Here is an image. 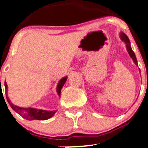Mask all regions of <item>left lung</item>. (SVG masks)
Wrapping results in <instances>:
<instances>
[{
    "instance_id": "left-lung-1",
    "label": "left lung",
    "mask_w": 148,
    "mask_h": 148,
    "mask_svg": "<svg viewBox=\"0 0 148 148\" xmlns=\"http://www.w3.org/2000/svg\"><path fill=\"white\" fill-rule=\"evenodd\" d=\"M120 39H121L122 41L124 42L125 44L126 45V49H127V51H128L129 56H131V59H132L133 62H134V64H135L136 66H138L137 59H136L135 53H134V52L133 51L132 48H131V42H130V40H129V39H128V36H127V35L125 34V33H123V32H120ZM139 73H140V70H139Z\"/></svg>"
}]
</instances>
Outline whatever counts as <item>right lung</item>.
I'll return each mask as SVG.
<instances>
[{"instance_id": "right-lung-1", "label": "right lung", "mask_w": 148, "mask_h": 148, "mask_svg": "<svg viewBox=\"0 0 148 148\" xmlns=\"http://www.w3.org/2000/svg\"><path fill=\"white\" fill-rule=\"evenodd\" d=\"M67 76H65L62 78L60 81H59V83L57 84V87H56V92H57L58 95L60 97L61 95V90H62V87H63L64 84H65L66 81H67ZM5 89H6V93L7 92L8 90V86L7 84L5 82ZM6 99H7L8 103H9L10 106L14 112H17V114L22 116L24 119L28 120H45L47 119L51 118L55 114L56 111H46L42 110V109H37L35 108H22V107H19L17 106L14 105L9 100V97L6 95Z\"/></svg>"}]
</instances>
